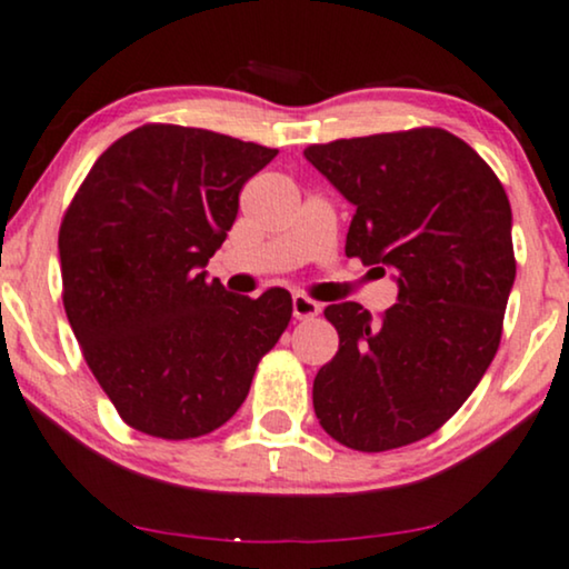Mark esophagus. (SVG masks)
I'll return each instance as SVG.
<instances>
[{"mask_svg": "<svg viewBox=\"0 0 569 569\" xmlns=\"http://www.w3.org/2000/svg\"><path fill=\"white\" fill-rule=\"evenodd\" d=\"M291 305H293V318H297V320H312V318H318L320 309H322V307L318 305V301L305 297V293H293Z\"/></svg>", "mask_w": 569, "mask_h": 569, "instance_id": "obj_1", "label": "esophagus"}]
</instances>
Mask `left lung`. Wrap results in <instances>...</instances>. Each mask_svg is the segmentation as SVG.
<instances>
[{
	"label": "left lung",
	"instance_id": "1",
	"mask_svg": "<svg viewBox=\"0 0 569 569\" xmlns=\"http://www.w3.org/2000/svg\"><path fill=\"white\" fill-rule=\"evenodd\" d=\"M305 157L357 207L347 257L393 268L399 283L380 318L357 301L326 307L338 351L315 378V415L349 449H399L436 433L499 349L512 207L483 157L443 128L312 143Z\"/></svg>",
	"mask_w": 569,
	"mask_h": 569
}]
</instances>
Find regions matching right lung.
<instances>
[{"label": "right lung", "instance_id": "add662e5", "mask_svg": "<svg viewBox=\"0 0 569 569\" xmlns=\"http://www.w3.org/2000/svg\"><path fill=\"white\" fill-rule=\"evenodd\" d=\"M278 149L147 123L102 152L60 226L62 305L93 378L147 436L212 433L247 399L291 293L207 280L239 193Z\"/></svg>", "mask_w": 569, "mask_h": 569}]
</instances>
